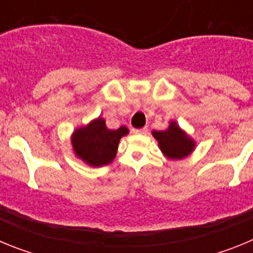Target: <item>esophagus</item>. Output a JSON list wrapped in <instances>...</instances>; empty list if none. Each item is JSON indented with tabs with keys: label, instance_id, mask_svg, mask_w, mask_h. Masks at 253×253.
<instances>
[{
	"label": "esophagus",
	"instance_id": "34e87169",
	"mask_svg": "<svg viewBox=\"0 0 253 253\" xmlns=\"http://www.w3.org/2000/svg\"><path fill=\"white\" fill-rule=\"evenodd\" d=\"M147 131H148V128H147V126H143V128L139 129H133V133L135 134H146Z\"/></svg>",
	"mask_w": 253,
	"mask_h": 253
}]
</instances>
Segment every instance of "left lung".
<instances>
[{
  "instance_id": "8db88e82",
  "label": "left lung",
  "mask_w": 253,
  "mask_h": 253,
  "mask_svg": "<svg viewBox=\"0 0 253 253\" xmlns=\"http://www.w3.org/2000/svg\"><path fill=\"white\" fill-rule=\"evenodd\" d=\"M154 138L158 140L160 148L169 158H184L194 149V142L181 131L176 123L172 122L169 128L163 131H153Z\"/></svg>"
}]
</instances>
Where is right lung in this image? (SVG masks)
Returning a JSON list of instances; mask_svg holds the SVG:
<instances>
[{"mask_svg":"<svg viewBox=\"0 0 253 253\" xmlns=\"http://www.w3.org/2000/svg\"><path fill=\"white\" fill-rule=\"evenodd\" d=\"M126 134L128 129L125 126L110 130L106 128L105 120L99 118L75 131L72 146L76 154L86 163L95 167L104 166L114 160L118 143Z\"/></svg>","mask_w":253,"mask_h":253,"instance_id":"1","label":"right lung"}]
</instances>
